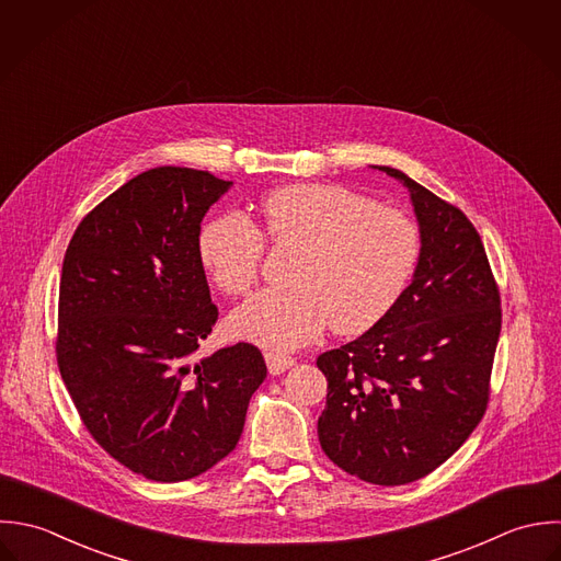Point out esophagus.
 Here are the masks:
<instances>
[{
  "instance_id": "obj_1",
  "label": "esophagus",
  "mask_w": 561,
  "mask_h": 561,
  "mask_svg": "<svg viewBox=\"0 0 561 561\" xmlns=\"http://www.w3.org/2000/svg\"><path fill=\"white\" fill-rule=\"evenodd\" d=\"M265 364H267L270 374H283L296 366V359L289 357V355H285V353L267 351V353H265Z\"/></svg>"
}]
</instances>
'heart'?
<instances>
[{"instance_id": "obj_1", "label": "heart", "mask_w": 561, "mask_h": 561, "mask_svg": "<svg viewBox=\"0 0 561 561\" xmlns=\"http://www.w3.org/2000/svg\"><path fill=\"white\" fill-rule=\"evenodd\" d=\"M265 236L296 248L287 280L237 307L230 331L274 351L313 342L331 322L340 335L374 327L398 300L420 259V228L402 210L337 185H289L261 202V224L228 213L197 237V254L213 283L248 294L261 274Z\"/></svg>"}]
</instances>
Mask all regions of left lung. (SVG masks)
Instances as JSON below:
<instances>
[{"mask_svg":"<svg viewBox=\"0 0 561 561\" xmlns=\"http://www.w3.org/2000/svg\"><path fill=\"white\" fill-rule=\"evenodd\" d=\"M378 170L411 193L420 259L370 331L318 357L329 380L318 435L348 474L404 485L439 468L485 415L503 318L483 241L463 210L398 170Z\"/></svg>","mask_w":561,"mask_h":561,"instance_id":"left-lung-1","label":"left lung"}]
</instances>
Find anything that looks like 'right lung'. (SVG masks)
Masks as SVG:
<instances>
[{"instance_id":"1","label":"right lung","mask_w":561,"mask_h":561,"mask_svg":"<svg viewBox=\"0 0 561 561\" xmlns=\"http://www.w3.org/2000/svg\"><path fill=\"white\" fill-rule=\"evenodd\" d=\"M230 185L148 170L87 213L65 252L58 370L91 437L150 481H187L221 461L267 376L245 342L195 357L217 322L199 221Z\"/></svg>"}]
</instances>
